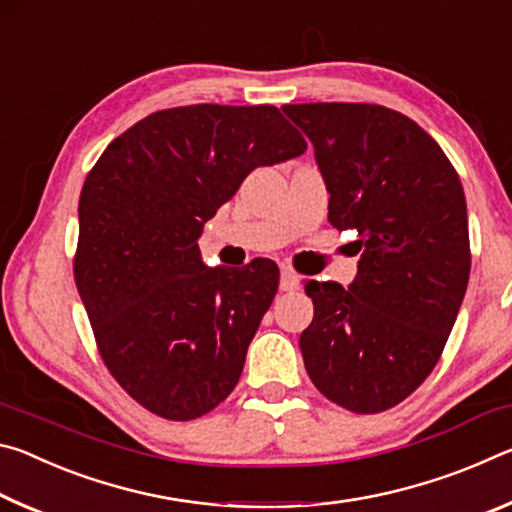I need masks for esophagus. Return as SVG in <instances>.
I'll return each mask as SVG.
<instances>
[{"mask_svg":"<svg viewBox=\"0 0 512 512\" xmlns=\"http://www.w3.org/2000/svg\"><path fill=\"white\" fill-rule=\"evenodd\" d=\"M280 289L282 291H298L300 289V277L296 273H291V271H282Z\"/></svg>","mask_w":512,"mask_h":512,"instance_id":"1","label":"esophagus"}]
</instances>
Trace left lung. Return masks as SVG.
<instances>
[{
    "label": "left lung",
    "instance_id": "left-lung-1",
    "mask_svg": "<svg viewBox=\"0 0 512 512\" xmlns=\"http://www.w3.org/2000/svg\"><path fill=\"white\" fill-rule=\"evenodd\" d=\"M314 144L329 223L357 228L348 289L305 284L314 320L300 336L311 381L354 413L406 400L436 366L470 280L458 173L413 119L375 103L284 106Z\"/></svg>",
    "mask_w": 512,
    "mask_h": 512
}]
</instances>
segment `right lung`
<instances>
[{
  "label": "right lung",
  "instance_id": "right-lung-1",
  "mask_svg": "<svg viewBox=\"0 0 512 512\" xmlns=\"http://www.w3.org/2000/svg\"><path fill=\"white\" fill-rule=\"evenodd\" d=\"M305 151L273 106L198 103L137 121L88 173L76 289L103 363L144 409L194 420L237 386L280 271L205 266L198 237L250 171Z\"/></svg>",
  "mask_w": 512,
  "mask_h": 512
}]
</instances>
